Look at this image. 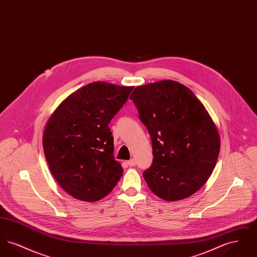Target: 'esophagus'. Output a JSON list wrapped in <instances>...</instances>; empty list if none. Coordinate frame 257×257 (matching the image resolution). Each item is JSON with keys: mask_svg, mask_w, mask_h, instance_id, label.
I'll use <instances>...</instances> for the list:
<instances>
[{"mask_svg": "<svg viewBox=\"0 0 257 257\" xmlns=\"http://www.w3.org/2000/svg\"><path fill=\"white\" fill-rule=\"evenodd\" d=\"M127 165L130 166V167H135L136 166V160L131 159L127 161Z\"/></svg>", "mask_w": 257, "mask_h": 257, "instance_id": "1", "label": "esophagus"}]
</instances>
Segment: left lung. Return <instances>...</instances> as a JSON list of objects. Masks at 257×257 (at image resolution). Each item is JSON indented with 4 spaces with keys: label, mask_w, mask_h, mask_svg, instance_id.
<instances>
[{
    "label": "left lung",
    "mask_w": 257,
    "mask_h": 257,
    "mask_svg": "<svg viewBox=\"0 0 257 257\" xmlns=\"http://www.w3.org/2000/svg\"><path fill=\"white\" fill-rule=\"evenodd\" d=\"M130 99L151 137L153 163L143 174L149 189L167 201L194 195L220 153V135L207 110L189 87L172 80L137 86Z\"/></svg>",
    "instance_id": "obj_1"
}]
</instances>
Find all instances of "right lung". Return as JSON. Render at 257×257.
<instances>
[{"mask_svg": "<svg viewBox=\"0 0 257 257\" xmlns=\"http://www.w3.org/2000/svg\"><path fill=\"white\" fill-rule=\"evenodd\" d=\"M133 88L93 82L64 99L50 116L42 139L45 158L54 178L70 196L97 201L122 176L112 154L109 123Z\"/></svg>", "mask_w": 257, "mask_h": 257, "instance_id": "1", "label": "right lung"}]
</instances>
